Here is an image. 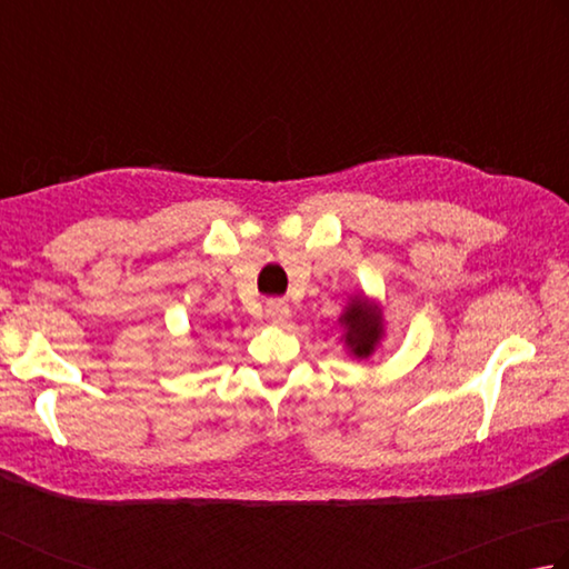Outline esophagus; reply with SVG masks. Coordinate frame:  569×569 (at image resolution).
<instances>
[{"label":"esophagus","mask_w":569,"mask_h":569,"mask_svg":"<svg viewBox=\"0 0 569 569\" xmlns=\"http://www.w3.org/2000/svg\"><path fill=\"white\" fill-rule=\"evenodd\" d=\"M266 318L276 326H283L288 318H291V306L286 301H268L266 303Z\"/></svg>","instance_id":"34e87169"}]
</instances>
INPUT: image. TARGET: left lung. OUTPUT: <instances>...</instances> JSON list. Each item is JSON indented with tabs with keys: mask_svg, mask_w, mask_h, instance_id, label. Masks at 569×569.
I'll list each match as a JSON object with an SVG mask.
<instances>
[{
	"mask_svg": "<svg viewBox=\"0 0 569 569\" xmlns=\"http://www.w3.org/2000/svg\"><path fill=\"white\" fill-rule=\"evenodd\" d=\"M338 326L343 328L340 340L346 343L348 356L358 360H368L378 350L380 340L386 338L383 311L363 293L348 298L343 313L338 316Z\"/></svg>",
	"mask_w": 569,
	"mask_h": 569,
	"instance_id": "8db88e82",
	"label": "left lung"
}]
</instances>
